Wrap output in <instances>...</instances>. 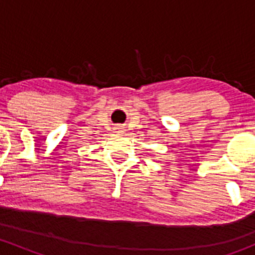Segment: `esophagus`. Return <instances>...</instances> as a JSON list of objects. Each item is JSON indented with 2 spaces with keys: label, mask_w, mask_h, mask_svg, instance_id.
Instances as JSON below:
<instances>
[{
  "label": "esophagus",
  "mask_w": 255,
  "mask_h": 255,
  "mask_svg": "<svg viewBox=\"0 0 255 255\" xmlns=\"http://www.w3.org/2000/svg\"><path fill=\"white\" fill-rule=\"evenodd\" d=\"M117 130H118V132H122V128H121V127H117Z\"/></svg>",
  "instance_id": "esophagus-1"
}]
</instances>
